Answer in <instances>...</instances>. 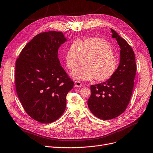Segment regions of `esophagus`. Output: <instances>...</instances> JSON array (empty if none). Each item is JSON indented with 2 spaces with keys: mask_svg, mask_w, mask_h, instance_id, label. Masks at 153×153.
<instances>
[{
  "mask_svg": "<svg viewBox=\"0 0 153 153\" xmlns=\"http://www.w3.org/2000/svg\"><path fill=\"white\" fill-rule=\"evenodd\" d=\"M74 85H75L76 87L79 88V87H81V86H82V83L79 81H76L74 82Z\"/></svg>",
  "mask_w": 153,
  "mask_h": 153,
  "instance_id": "1",
  "label": "esophagus"
}]
</instances>
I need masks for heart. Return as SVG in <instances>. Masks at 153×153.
I'll use <instances>...</instances> for the list:
<instances>
[{
	"mask_svg": "<svg viewBox=\"0 0 153 153\" xmlns=\"http://www.w3.org/2000/svg\"><path fill=\"white\" fill-rule=\"evenodd\" d=\"M68 68L73 71L83 65L85 66L72 72L71 76L83 81L104 82L114 76L119 61L111 45L105 40L96 37H89L80 42H75L65 55Z\"/></svg>",
	"mask_w": 153,
	"mask_h": 153,
	"instance_id": "b5f03b06",
	"label": "heart"
}]
</instances>
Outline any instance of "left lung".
Returning a JSON list of instances; mask_svg holds the SVG:
<instances>
[{
  "instance_id": "left-lung-1",
  "label": "left lung",
  "mask_w": 153,
  "mask_h": 153,
  "mask_svg": "<svg viewBox=\"0 0 153 153\" xmlns=\"http://www.w3.org/2000/svg\"><path fill=\"white\" fill-rule=\"evenodd\" d=\"M111 30L112 37L116 39L121 49L120 62L111 78L91 85V95L88 101L92 113L104 120L115 118L125 111L131 97L136 71L133 50L115 30Z\"/></svg>"
}]
</instances>
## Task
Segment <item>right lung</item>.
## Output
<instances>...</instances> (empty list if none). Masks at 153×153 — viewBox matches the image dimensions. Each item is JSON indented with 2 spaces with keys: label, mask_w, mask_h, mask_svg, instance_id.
Masks as SVG:
<instances>
[{
  "label": "right lung",
  "mask_w": 153,
  "mask_h": 153,
  "mask_svg": "<svg viewBox=\"0 0 153 153\" xmlns=\"http://www.w3.org/2000/svg\"><path fill=\"white\" fill-rule=\"evenodd\" d=\"M67 41L61 32L40 33L26 44L16 63L17 94L28 115L41 123L60 117L74 82L61 66L59 47Z\"/></svg>",
  "instance_id": "right-lung-1"
}]
</instances>
